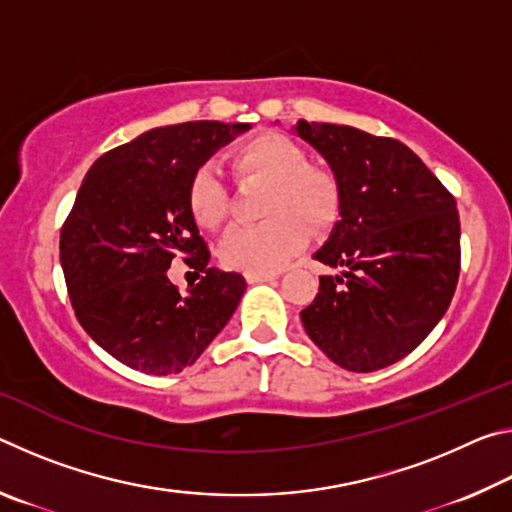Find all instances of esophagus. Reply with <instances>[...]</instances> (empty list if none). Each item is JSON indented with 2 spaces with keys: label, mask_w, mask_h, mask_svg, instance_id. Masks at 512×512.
Listing matches in <instances>:
<instances>
[{
  "label": "esophagus",
  "mask_w": 512,
  "mask_h": 512,
  "mask_svg": "<svg viewBox=\"0 0 512 512\" xmlns=\"http://www.w3.org/2000/svg\"><path fill=\"white\" fill-rule=\"evenodd\" d=\"M280 273H259V271H246V280L250 284H257V282H271Z\"/></svg>",
  "instance_id": "obj_1"
}]
</instances>
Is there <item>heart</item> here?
Listing matches in <instances>:
<instances>
[{
    "mask_svg": "<svg viewBox=\"0 0 512 512\" xmlns=\"http://www.w3.org/2000/svg\"><path fill=\"white\" fill-rule=\"evenodd\" d=\"M239 178L271 183L264 223L237 225L221 244V262L239 271L273 273L307 244L309 232L327 230L339 214V185L332 173L309 167L307 153L287 135L259 133L230 153ZM187 210L196 225L219 230L230 216V192L212 167H201L187 185Z\"/></svg>",
    "mask_w": 512,
    "mask_h": 512,
    "instance_id": "b5f03b06",
    "label": "heart"
}]
</instances>
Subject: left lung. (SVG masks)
<instances>
[{"mask_svg": "<svg viewBox=\"0 0 512 512\" xmlns=\"http://www.w3.org/2000/svg\"><path fill=\"white\" fill-rule=\"evenodd\" d=\"M296 131L329 162L341 194V221L314 257L345 268L320 277L302 325L336 366L386 368L427 339L454 298L456 198L393 137L305 119Z\"/></svg>", "mask_w": 512, "mask_h": 512, "instance_id": "1", "label": "left lung"}]
</instances>
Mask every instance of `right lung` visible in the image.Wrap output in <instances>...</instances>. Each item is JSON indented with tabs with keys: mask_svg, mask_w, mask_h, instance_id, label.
Returning <instances> with one entry per match:
<instances>
[{
	"mask_svg": "<svg viewBox=\"0 0 512 512\" xmlns=\"http://www.w3.org/2000/svg\"><path fill=\"white\" fill-rule=\"evenodd\" d=\"M248 124L162 126L92 164L60 230V264L81 327L124 366L173 375L235 314L246 280L210 268L187 210L198 167ZM180 256L204 275L183 297L166 271Z\"/></svg>",
	"mask_w": 512,
	"mask_h": 512,
	"instance_id": "right-lung-1",
	"label": "right lung"
}]
</instances>
